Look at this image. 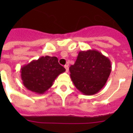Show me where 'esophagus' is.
Returning a JSON list of instances; mask_svg holds the SVG:
<instances>
[{
	"instance_id": "obj_1",
	"label": "esophagus",
	"mask_w": 133,
	"mask_h": 133,
	"mask_svg": "<svg viewBox=\"0 0 133 133\" xmlns=\"http://www.w3.org/2000/svg\"><path fill=\"white\" fill-rule=\"evenodd\" d=\"M64 68L66 69V72H69V65H67V64L64 65Z\"/></svg>"
}]
</instances>
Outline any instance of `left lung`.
Wrapping results in <instances>:
<instances>
[{"mask_svg":"<svg viewBox=\"0 0 133 133\" xmlns=\"http://www.w3.org/2000/svg\"><path fill=\"white\" fill-rule=\"evenodd\" d=\"M69 70L72 83L80 92L93 95L106 84L111 72V64L109 58L98 50H82Z\"/></svg>","mask_w":133,"mask_h":133,"instance_id":"1","label":"left lung"}]
</instances>
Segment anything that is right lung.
<instances>
[{"instance_id": "1", "label": "right lung", "mask_w": 133, "mask_h": 133, "mask_svg": "<svg viewBox=\"0 0 133 133\" xmlns=\"http://www.w3.org/2000/svg\"><path fill=\"white\" fill-rule=\"evenodd\" d=\"M65 70L56 56H41L22 66L21 79L28 90L43 94L52 87L56 77Z\"/></svg>"}]
</instances>
